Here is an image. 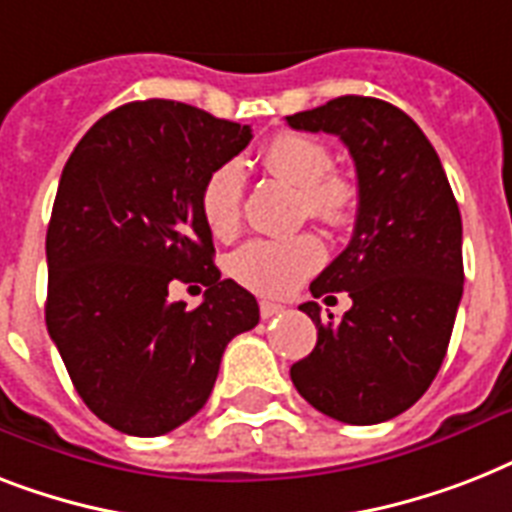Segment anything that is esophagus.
Masks as SVG:
<instances>
[{
  "label": "esophagus",
  "instance_id": "esophagus-1",
  "mask_svg": "<svg viewBox=\"0 0 512 512\" xmlns=\"http://www.w3.org/2000/svg\"><path fill=\"white\" fill-rule=\"evenodd\" d=\"M284 310H286V307L276 305V302H260V315H263L265 321H268V318H273V315H281Z\"/></svg>",
  "mask_w": 512,
  "mask_h": 512
}]
</instances>
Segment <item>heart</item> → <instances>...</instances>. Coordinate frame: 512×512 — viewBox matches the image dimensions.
<instances>
[{
	"instance_id": "obj_1",
	"label": "heart",
	"mask_w": 512,
	"mask_h": 512,
	"mask_svg": "<svg viewBox=\"0 0 512 512\" xmlns=\"http://www.w3.org/2000/svg\"><path fill=\"white\" fill-rule=\"evenodd\" d=\"M270 176L299 189V215L328 228L350 226L357 213V186L334 173L323 141L297 131H281L260 152ZM199 213L210 234L231 239L242 223V173L223 162L199 186ZM323 260L321 242L310 234L286 239H249L228 257V273L257 294L281 297L313 273Z\"/></svg>"
}]
</instances>
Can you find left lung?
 <instances>
[{"instance_id":"8db88e82","label":"left lung","mask_w":512,"mask_h":512,"mask_svg":"<svg viewBox=\"0 0 512 512\" xmlns=\"http://www.w3.org/2000/svg\"><path fill=\"white\" fill-rule=\"evenodd\" d=\"M286 123L339 136L357 173L355 234L310 284L313 297L347 292L352 307L321 318L318 302L299 305L318 342L289 373L334 421H389L421 400L447 355L465 278L458 202L426 134L384 99L347 94Z\"/></svg>"}]
</instances>
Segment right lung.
I'll use <instances>...</instances> for the list:
<instances>
[{"label":"right lung","mask_w":512,"mask_h":512,"mask_svg":"<svg viewBox=\"0 0 512 512\" xmlns=\"http://www.w3.org/2000/svg\"><path fill=\"white\" fill-rule=\"evenodd\" d=\"M252 128L173 99L128 102L86 131L62 168L47 228V328L91 413L131 436L178 429L205 407L220 357L260 321L215 268L199 186ZM202 280L203 305L173 303Z\"/></svg>","instance_id":"obj_1"}]
</instances>
